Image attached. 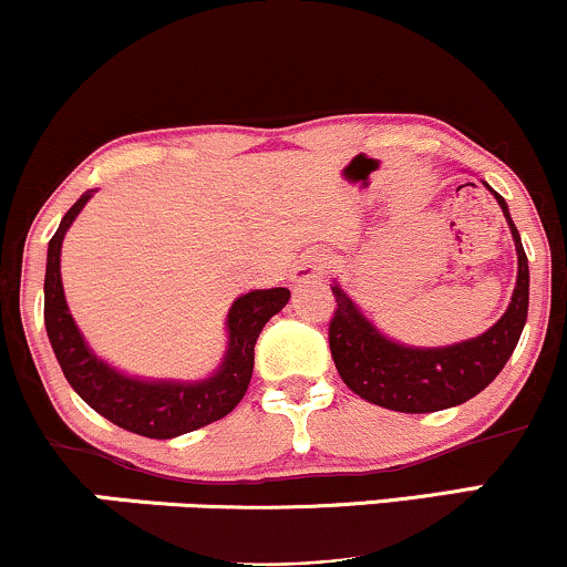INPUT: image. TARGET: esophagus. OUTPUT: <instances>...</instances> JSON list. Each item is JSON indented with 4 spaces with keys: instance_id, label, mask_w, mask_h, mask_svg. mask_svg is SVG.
<instances>
[{
    "instance_id": "obj_1",
    "label": "esophagus",
    "mask_w": 567,
    "mask_h": 567,
    "mask_svg": "<svg viewBox=\"0 0 567 567\" xmlns=\"http://www.w3.org/2000/svg\"><path fill=\"white\" fill-rule=\"evenodd\" d=\"M324 264L317 256H306L292 271V282H311V279H322Z\"/></svg>"
}]
</instances>
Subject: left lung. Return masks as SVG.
<instances>
[{
    "mask_svg": "<svg viewBox=\"0 0 567 567\" xmlns=\"http://www.w3.org/2000/svg\"><path fill=\"white\" fill-rule=\"evenodd\" d=\"M493 197L512 229L514 250H517V285L509 309L483 336L437 349L402 347L375 330L360 306L333 285L336 311L328 330L330 354L338 375L362 400L396 413H434L472 400L504 370L528 320L530 275L528 256L509 216V207L498 192H493Z\"/></svg>",
    "mask_w": 567,
    "mask_h": 567,
    "instance_id": "left-lung-1",
    "label": "left lung"
}]
</instances>
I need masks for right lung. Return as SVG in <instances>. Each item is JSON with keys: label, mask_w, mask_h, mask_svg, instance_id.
<instances>
[{"label": "right lung", "mask_w": 567, "mask_h": 567, "mask_svg": "<svg viewBox=\"0 0 567 567\" xmlns=\"http://www.w3.org/2000/svg\"><path fill=\"white\" fill-rule=\"evenodd\" d=\"M90 197L93 192L82 194L63 216L48 245V271H44V328L71 389L103 419L152 440L178 437V434L194 432L229 415L250 383L258 336L264 324L288 303L290 290H250L231 303L229 317H226L229 347H226L224 362L210 379L188 383L146 381L120 373L97 360L95 351L84 343L63 296L61 245L69 226L74 224Z\"/></svg>", "instance_id": "obj_1"}]
</instances>
